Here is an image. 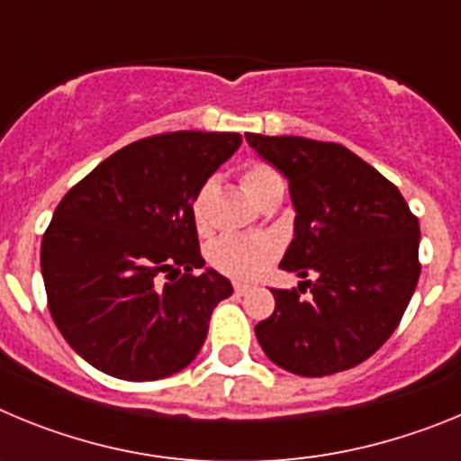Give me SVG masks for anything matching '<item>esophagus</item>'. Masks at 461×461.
<instances>
[{"label": "esophagus", "mask_w": 461, "mask_h": 461, "mask_svg": "<svg viewBox=\"0 0 461 461\" xmlns=\"http://www.w3.org/2000/svg\"><path fill=\"white\" fill-rule=\"evenodd\" d=\"M249 291H251L249 284H240V281H235V293H238V295H247Z\"/></svg>", "instance_id": "obj_1"}]
</instances>
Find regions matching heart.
<instances>
[{
  "instance_id": "heart-1",
  "label": "heart",
  "mask_w": 461,
  "mask_h": 461,
  "mask_svg": "<svg viewBox=\"0 0 461 461\" xmlns=\"http://www.w3.org/2000/svg\"><path fill=\"white\" fill-rule=\"evenodd\" d=\"M242 185L256 203L270 191L284 189L281 175L267 164H251L244 170ZM207 198H210V185L198 189L191 201V214L201 230L205 228L207 219ZM272 256H275V244L260 238H247V235H223L214 240L210 247L212 266L223 275L238 276V279H251L258 275L270 263Z\"/></svg>"
}]
</instances>
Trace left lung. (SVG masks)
I'll return each instance as SVG.
<instances>
[{
  "label": "left lung",
  "instance_id": "obj_1",
  "mask_svg": "<svg viewBox=\"0 0 461 461\" xmlns=\"http://www.w3.org/2000/svg\"><path fill=\"white\" fill-rule=\"evenodd\" d=\"M244 138L288 182L295 221L279 267L316 276L297 284L307 298L272 288L275 312L256 325V339L297 376L356 367L388 341L418 286V219L397 186L344 145Z\"/></svg>",
  "mask_w": 461,
  "mask_h": 461
}]
</instances>
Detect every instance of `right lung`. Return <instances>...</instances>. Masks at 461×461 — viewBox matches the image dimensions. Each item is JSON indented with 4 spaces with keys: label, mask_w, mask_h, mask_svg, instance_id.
Masks as SVG:
<instances>
[{
    "label": "right lung",
    "mask_w": 461,
    "mask_h": 461,
    "mask_svg": "<svg viewBox=\"0 0 461 461\" xmlns=\"http://www.w3.org/2000/svg\"><path fill=\"white\" fill-rule=\"evenodd\" d=\"M242 145L240 133L177 131L131 142L57 205L41 242L48 309L67 344L124 381L182 372L233 284L203 269L191 201ZM185 270L161 285L166 271Z\"/></svg>",
    "instance_id": "1"
}]
</instances>
